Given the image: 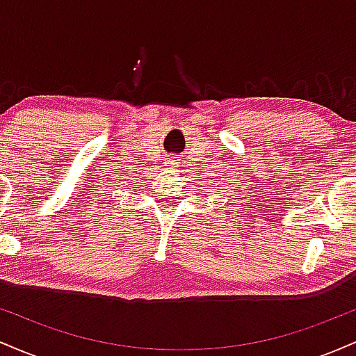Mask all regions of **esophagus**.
Segmentation results:
<instances>
[{
  "mask_svg": "<svg viewBox=\"0 0 356 356\" xmlns=\"http://www.w3.org/2000/svg\"><path fill=\"white\" fill-rule=\"evenodd\" d=\"M170 164H172V165H175V162H170Z\"/></svg>",
  "mask_w": 356,
  "mask_h": 356,
  "instance_id": "obj_1",
  "label": "esophagus"
}]
</instances>
